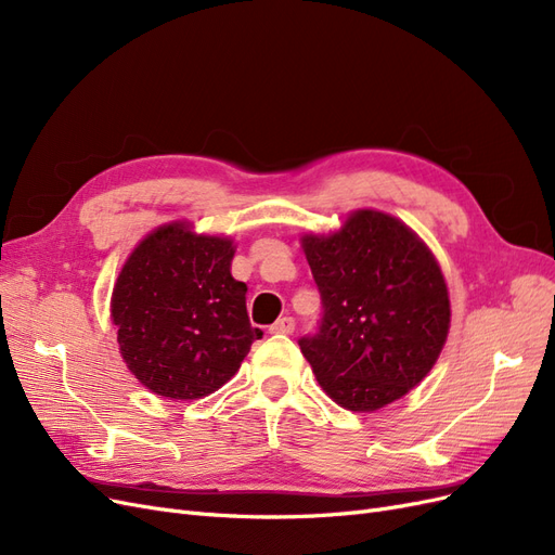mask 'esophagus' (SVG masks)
Returning <instances> with one entry per match:
<instances>
[{"mask_svg": "<svg viewBox=\"0 0 555 555\" xmlns=\"http://www.w3.org/2000/svg\"><path fill=\"white\" fill-rule=\"evenodd\" d=\"M294 328H296V322H294V317H282V319H278V322L268 328L271 333H284V335H289V333H294Z\"/></svg>", "mask_w": 555, "mask_h": 555, "instance_id": "1", "label": "esophagus"}]
</instances>
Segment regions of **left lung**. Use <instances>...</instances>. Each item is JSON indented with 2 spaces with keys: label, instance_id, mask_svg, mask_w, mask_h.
I'll list each match as a JSON object with an SVG mask.
<instances>
[{
  "label": "left lung",
  "instance_id": "8db88e82",
  "mask_svg": "<svg viewBox=\"0 0 555 555\" xmlns=\"http://www.w3.org/2000/svg\"><path fill=\"white\" fill-rule=\"evenodd\" d=\"M322 322L300 351L322 389L351 412L405 396L438 361L451 310L438 261L396 217L357 210L340 231L304 236Z\"/></svg>",
  "mask_w": 555,
  "mask_h": 555
}]
</instances>
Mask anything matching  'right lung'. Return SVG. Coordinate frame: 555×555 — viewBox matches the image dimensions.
I'll list each match as a JSON object with an SVG mask.
<instances>
[{"label":"right lung","mask_w":555,"mask_h":555,"mask_svg":"<svg viewBox=\"0 0 555 555\" xmlns=\"http://www.w3.org/2000/svg\"><path fill=\"white\" fill-rule=\"evenodd\" d=\"M233 241L188 222L155 229L125 261L111 317L129 371L169 400H196L238 373L263 331L249 324L247 284L233 280Z\"/></svg>","instance_id":"add662e5"}]
</instances>
